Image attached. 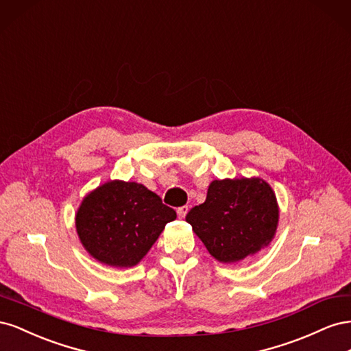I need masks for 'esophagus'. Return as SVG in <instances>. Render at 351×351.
<instances>
[{"mask_svg":"<svg viewBox=\"0 0 351 351\" xmlns=\"http://www.w3.org/2000/svg\"><path fill=\"white\" fill-rule=\"evenodd\" d=\"M187 210H189V206H187V205L180 206V208L177 209V215H178L180 218H184L186 214H187Z\"/></svg>","mask_w":351,"mask_h":351,"instance_id":"34e87169","label":"esophagus"}]
</instances>
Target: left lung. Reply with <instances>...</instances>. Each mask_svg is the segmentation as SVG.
Wrapping results in <instances>:
<instances>
[{
  "label": "left lung",
  "mask_w": 351,
  "mask_h": 351,
  "mask_svg": "<svg viewBox=\"0 0 351 351\" xmlns=\"http://www.w3.org/2000/svg\"><path fill=\"white\" fill-rule=\"evenodd\" d=\"M186 221L219 262H237L268 246L278 224L277 199L261 178L215 180Z\"/></svg>",
  "instance_id": "1"
}]
</instances>
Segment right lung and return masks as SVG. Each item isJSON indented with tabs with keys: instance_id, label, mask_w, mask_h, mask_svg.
<instances>
[{
	"instance_id": "obj_1",
	"label": "right lung",
	"mask_w": 351,
	"mask_h": 351,
	"mask_svg": "<svg viewBox=\"0 0 351 351\" xmlns=\"http://www.w3.org/2000/svg\"><path fill=\"white\" fill-rule=\"evenodd\" d=\"M176 210L145 186L110 182L83 199L76 215L80 241L95 259L133 267L149 252Z\"/></svg>"
}]
</instances>
